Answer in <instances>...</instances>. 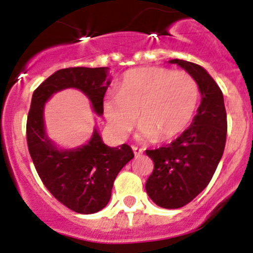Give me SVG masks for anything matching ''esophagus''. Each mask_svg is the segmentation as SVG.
Returning a JSON list of instances; mask_svg holds the SVG:
<instances>
[{
	"mask_svg": "<svg viewBox=\"0 0 253 253\" xmlns=\"http://www.w3.org/2000/svg\"><path fill=\"white\" fill-rule=\"evenodd\" d=\"M131 149H133L134 154H135V157H139L140 154L143 153V149L139 148V147H137V146H131Z\"/></svg>",
	"mask_w": 253,
	"mask_h": 253,
	"instance_id": "obj_1",
	"label": "esophagus"
}]
</instances>
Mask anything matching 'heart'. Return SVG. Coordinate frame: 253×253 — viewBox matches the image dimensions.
<instances>
[{"label": "heart", "mask_w": 253, "mask_h": 253, "mask_svg": "<svg viewBox=\"0 0 253 253\" xmlns=\"http://www.w3.org/2000/svg\"><path fill=\"white\" fill-rule=\"evenodd\" d=\"M199 100L198 82L185 71L142 67L123 76L115 97L105 101V114L119 135L134 128L139 114L140 137L169 140L189 126Z\"/></svg>", "instance_id": "b5f03b06"}]
</instances>
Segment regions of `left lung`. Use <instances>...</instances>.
Wrapping results in <instances>:
<instances>
[{
	"mask_svg": "<svg viewBox=\"0 0 253 253\" xmlns=\"http://www.w3.org/2000/svg\"><path fill=\"white\" fill-rule=\"evenodd\" d=\"M198 82L202 102L189 128L169 146L147 149L154 163L146 182L153 203L166 209L182 208L208 186L224 152L227 113L222 90L199 64L172 59Z\"/></svg>",
	"mask_w": 253,
	"mask_h": 253,
	"instance_id": "left-lung-1",
	"label": "left lung"
}]
</instances>
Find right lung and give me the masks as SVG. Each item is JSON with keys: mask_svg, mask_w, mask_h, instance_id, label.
<instances>
[{"mask_svg": "<svg viewBox=\"0 0 253 253\" xmlns=\"http://www.w3.org/2000/svg\"><path fill=\"white\" fill-rule=\"evenodd\" d=\"M106 77V67L59 69L34 91L28 114L26 140L38 175L58 202L80 214H92L106 207L116 176L134 153L128 144L107 147L96 129L86 146L60 151L46 137L44 104L54 92L73 87L90 99L95 113L102 115L104 96L110 84Z\"/></svg>", "mask_w": 253, "mask_h": 253, "instance_id": "1", "label": "right lung"}]
</instances>
